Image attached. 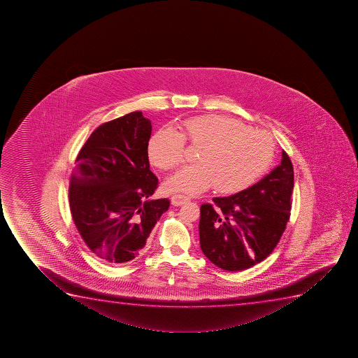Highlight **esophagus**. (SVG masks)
<instances>
[{"label":"esophagus","instance_id":"34e87169","mask_svg":"<svg viewBox=\"0 0 358 358\" xmlns=\"http://www.w3.org/2000/svg\"><path fill=\"white\" fill-rule=\"evenodd\" d=\"M188 200H189V198L185 196V195H182V194H175V195L171 196V203H173V206H181Z\"/></svg>","mask_w":358,"mask_h":358}]
</instances>
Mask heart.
Returning <instances> with one entry per match:
<instances>
[{
    "label": "heart",
    "instance_id": "1",
    "mask_svg": "<svg viewBox=\"0 0 358 358\" xmlns=\"http://www.w3.org/2000/svg\"><path fill=\"white\" fill-rule=\"evenodd\" d=\"M181 133L171 128L157 131L148 143V157L162 170L183 163L185 141L201 146L198 164L187 165L168 180L171 190L199 194L213 185L219 194H236L248 188L269 168L275 145L266 131L223 115L188 118Z\"/></svg>",
    "mask_w": 358,
    "mask_h": 358
}]
</instances>
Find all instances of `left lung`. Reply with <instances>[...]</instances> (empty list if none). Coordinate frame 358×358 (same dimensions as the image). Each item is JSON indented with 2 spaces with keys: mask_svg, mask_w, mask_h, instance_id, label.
Instances as JSON below:
<instances>
[{
  "mask_svg": "<svg viewBox=\"0 0 358 358\" xmlns=\"http://www.w3.org/2000/svg\"><path fill=\"white\" fill-rule=\"evenodd\" d=\"M294 168L285 151L282 163L247 189L213 198L200 207V245L207 259L225 271H243L265 260L290 219Z\"/></svg>",
  "mask_w": 358,
  "mask_h": 358,
  "instance_id": "obj_1",
  "label": "left lung"
}]
</instances>
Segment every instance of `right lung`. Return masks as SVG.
<instances>
[{
    "instance_id": "1",
    "label": "right lung",
    "mask_w": 358,
    "mask_h": 358,
    "mask_svg": "<svg viewBox=\"0 0 358 358\" xmlns=\"http://www.w3.org/2000/svg\"><path fill=\"white\" fill-rule=\"evenodd\" d=\"M151 121L134 111L103 123L76 157L69 207L81 238L111 265L133 260L170 206L150 200L158 178L150 170Z\"/></svg>"
}]
</instances>
